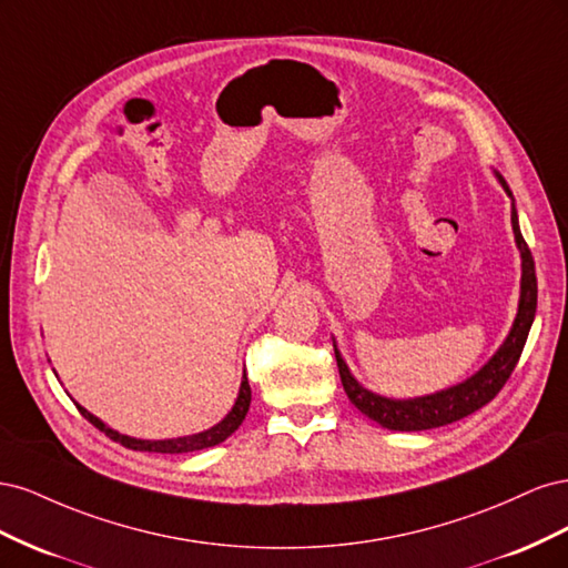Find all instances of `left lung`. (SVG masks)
Instances as JSON below:
<instances>
[{
    "instance_id": "obj_1",
    "label": "left lung",
    "mask_w": 568,
    "mask_h": 568,
    "mask_svg": "<svg viewBox=\"0 0 568 568\" xmlns=\"http://www.w3.org/2000/svg\"><path fill=\"white\" fill-rule=\"evenodd\" d=\"M497 180L503 182L505 192L511 196L507 182L497 175ZM511 230H514V239H517V246L521 251V301H519V313L517 320H514L511 332L507 336V341L497 351L490 363L476 372L471 379L462 382L448 390H440L434 395H424V398H415V400H390V398H382L367 388L359 386L343 357L336 353V365H338V374H341V384L343 390L351 398V403L363 412L365 417L374 419L376 424H382L384 428H390V432H426V428H438L445 424L459 422L464 417H469L471 412L480 409L484 405H488L497 393L503 390V386L507 384V379L511 376L514 367H517L521 351L526 346V338L530 332L532 317H536V305H538V280H536V263H532V255L528 244L524 242L521 230H519V220H517V211L511 205Z\"/></svg>"
}]
</instances>
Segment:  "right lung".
I'll return each mask as SVG.
<instances>
[{"instance_id": "1", "label": "right lung", "mask_w": 568, "mask_h": 568, "mask_svg": "<svg viewBox=\"0 0 568 568\" xmlns=\"http://www.w3.org/2000/svg\"><path fill=\"white\" fill-rule=\"evenodd\" d=\"M248 407H251V386H248V379H246V374H244L242 388H239V398H236L232 412L220 424L209 428V432L194 434V436H184V438H170V440H140V438H130V436H123V434L113 432V428H109L104 422H99L94 415H90L88 409L78 405L80 415L84 419H88L90 424H94L99 432H104L111 440L123 445V448L144 450V453H163V455H180V453H194V450H203V448H213V445L230 438L236 432V428L242 426Z\"/></svg>"}]
</instances>
